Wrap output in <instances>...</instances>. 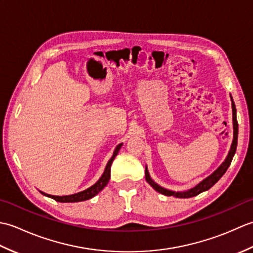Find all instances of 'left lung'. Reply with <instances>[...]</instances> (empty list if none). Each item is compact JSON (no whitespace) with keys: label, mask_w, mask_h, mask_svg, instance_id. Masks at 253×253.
<instances>
[{"label":"left lung","mask_w":253,"mask_h":253,"mask_svg":"<svg viewBox=\"0 0 253 253\" xmlns=\"http://www.w3.org/2000/svg\"><path fill=\"white\" fill-rule=\"evenodd\" d=\"M230 100H232V109H233V129H234V136H233V142L232 146H230V149L228 151V154L226 159L224 160V162L218 166V168L213 171V173L208 176L207 178H204L201 180L197 186L193 188H190V189L185 190V191H174V190H169L166 189V188L158 185L155 182L151 176L149 174L148 168L146 166V180L149 182V185L151 186L154 190H157L158 192L162 193L164 196H173L175 198H191L198 196L199 193H201L203 191L209 190L213 185H215L216 182L221 179V177L226 173L227 169L229 168L230 163H232V160L234 158V155L236 153V149H237V141H238V123H237V116H236V106L234 103L233 96L230 95Z\"/></svg>","instance_id":"obj_1"}]
</instances>
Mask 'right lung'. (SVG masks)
Masks as SVG:
<instances>
[{
	"instance_id": "add662e5",
	"label": "right lung",
	"mask_w": 253,
	"mask_h": 253,
	"mask_svg": "<svg viewBox=\"0 0 253 253\" xmlns=\"http://www.w3.org/2000/svg\"><path fill=\"white\" fill-rule=\"evenodd\" d=\"M122 146H123V143H120L115 148L112 158L109 160V162H107L103 174H102L99 180L96 181L94 185L87 188L85 190L74 193V195H68V196H53V195H49V193H45L43 191H40V192L42 193V195L54 199L55 201H58V202H80V201H85V200H89V199H91V198H93L94 196L98 195V193L107 185V182H109L110 177H111V165L117 155L118 151L121 150Z\"/></svg>"
}]
</instances>
